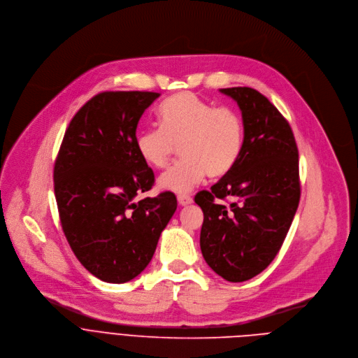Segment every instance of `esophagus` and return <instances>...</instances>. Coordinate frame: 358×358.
<instances>
[{
  "mask_svg": "<svg viewBox=\"0 0 358 358\" xmlns=\"http://www.w3.org/2000/svg\"><path fill=\"white\" fill-rule=\"evenodd\" d=\"M177 199H178V203H180L181 206H187V205H191V203H192V198H191L189 195H178Z\"/></svg>",
  "mask_w": 358,
  "mask_h": 358,
  "instance_id": "1",
  "label": "esophagus"
}]
</instances>
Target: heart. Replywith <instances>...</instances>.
<instances>
[{
  "instance_id": "heart-1",
  "label": "heart",
  "mask_w": 358,
  "mask_h": 358,
  "mask_svg": "<svg viewBox=\"0 0 358 358\" xmlns=\"http://www.w3.org/2000/svg\"><path fill=\"white\" fill-rule=\"evenodd\" d=\"M160 128L138 134L135 148L153 169L169 164L174 146L182 160L159 180L162 191L188 194L206 174L222 177L239 160L245 143L241 115L227 106H215L198 95L182 91L171 95L157 109Z\"/></svg>"
}]
</instances>
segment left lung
Masks as SVG:
<instances>
[{
	"instance_id": "1",
	"label": "left lung",
	"mask_w": 358,
	"mask_h": 358,
	"mask_svg": "<svg viewBox=\"0 0 358 358\" xmlns=\"http://www.w3.org/2000/svg\"><path fill=\"white\" fill-rule=\"evenodd\" d=\"M219 91L242 110L245 143L233 169L195 196L203 212L199 245L217 275L243 282L270 266L291 227L301 196L298 148L289 124L263 94L250 87ZM216 197L232 202L226 207Z\"/></svg>"
}]
</instances>
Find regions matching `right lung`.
I'll list each match as a JSON object with an SVG mask.
<instances>
[{"label":"right lung","mask_w":358,"mask_h":358,"mask_svg":"<svg viewBox=\"0 0 358 358\" xmlns=\"http://www.w3.org/2000/svg\"><path fill=\"white\" fill-rule=\"evenodd\" d=\"M160 96L109 91L74 115L55 163V195L66 239L96 278L124 284L150 263L177 209L173 192L135 201L155 174L135 148L143 112Z\"/></svg>","instance_id":"obj_1"}]
</instances>
